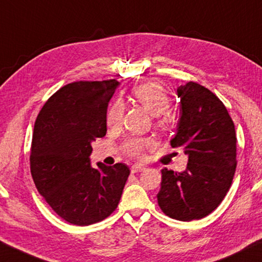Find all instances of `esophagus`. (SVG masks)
I'll return each instance as SVG.
<instances>
[{"label": "esophagus", "mask_w": 262, "mask_h": 262, "mask_svg": "<svg viewBox=\"0 0 262 262\" xmlns=\"http://www.w3.org/2000/svg\"><path fill=\"white\" fill-rule=\"evenodd\" d=\"M145 170V167L142 166V165H134V166L131 167V172L132 173H137V172H140Z\"/></svg>", "instance_id": "1"}]
</instances>
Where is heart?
Returning a JSON list of instances; mask_svg holds the SVG:
<instances>
[{"instance_id":"1","label":"heart","mask_w":262,"mask_h":262,"mask_svg":"<svg viewBox=\"0 0 262 262\" xmlns=\"http://www.w3.org/2000/svg\"><path fill=\"white\" fill-rule=\"evenodd\" d=\"M134 98L142 105L148 114L157 117V125L162 128H167L172 122L168 114L171 107V99L167 92L156 83H145L136 86L132 91ZM123 119V106L120 103H115L106 115V124L110 127H117ZM152 142L147 138H128L124 143V151L135 158H142L145 148H147Z\"/></svg>"}]
</instances>
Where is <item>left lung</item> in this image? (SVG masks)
<instances>
[{"instance_id":"obj_1","label":"left lung","mask_w":262,"mask_h":262,"mask_svg":"<svg viewBox=\"0 0 262 262\" xmlns=\"http://www.w3.org/2000/svg\"><path fill=\"white\" fill-rule=\"evenodd\" d=\"M180 118L172 147L188 157L186 170H162L157 194L170 218L201 219L219 206L231 187L236 167L234 123L223 102L206 88L188 82L177 89Z\"/></svg>"}]
</instances>
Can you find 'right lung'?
I'll use <instances>...</instances> for the list:
<instances>
[{
	"instance_id": "add662e5",
	"label": "right lung",
	"mask_w": 262,
	"mask_h": 262,
	"mask_svg": "<svg viewBox=\"0 0 262 262\" xmlns=\"http://www.w3.org/2000/svg\"><path fill=\"white\" fill-rule=\"evenodd\" d=\"M119 82H75L55 92L35 122L30 170L57 214L78 226L102 221L118 206L130 170L91 166V143L106 135L108 100Z\"/></svg>"
}]
</instances>
